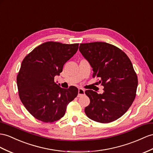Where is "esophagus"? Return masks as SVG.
Wrapping results in <instances>:
<instances>
[{
  "label": "esophagus",
  "instance_id": "esophagus-1",
  "mask_svg": "<svg viewBox=\"0 0 153 153\" xmlns=\"http://www.w3.org/2000/svg\"><path fill=\"white\" fill-rule=\"evenodd\" d=\"M85 95V91L83 88H79L78 89V97H81L82 96Z\"/></svg>",
  "mask_w": 153,
  "mask_h": 153
}]
</instances>
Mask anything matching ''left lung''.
<instances>
[{"label": "left lung", "instance_id": "left-lung-1", "mask_svg": "<svg viewBox=\"0 0 153 153\" xmlns=\"http://www.w3.org/2000/svg\"><path fill=\"white\" fill-rule=\"evenodd\" d=\"M79 50L93 68V77L104 87L102 94L92 90L85 94L90 104L85 108L88 117L107 123L122 116L136 95L138 77L123 51L104 42L81 43Z\"/></svg>", "mask_w": 153, "mask_h": 153}]
</instances>
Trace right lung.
<instances>
[{"label": "right lung", "instance_id": "1", "mask_svg": "<svg viewBox=\"0 0 153 153\" xmlns=\"http://www.w3.org/2000/svg\"><path fill=\"white\" fill-rule=\"evenodd\" d=\"M78 43H42L24 58L17 74L19 96L31 114L45 123L57 121L65 114L66 107L77 96L78 89L62 88L54 82L65 62L78 49Z\"/></svg>", "mask_w": 153, "mask_h": 153}]
</instances>
